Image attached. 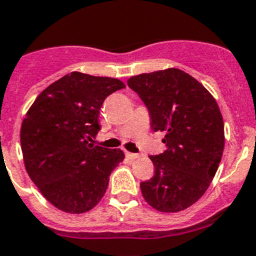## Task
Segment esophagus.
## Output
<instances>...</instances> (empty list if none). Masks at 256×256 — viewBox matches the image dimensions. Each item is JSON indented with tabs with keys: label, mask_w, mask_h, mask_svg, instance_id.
Masks as SVG:
<instances>
[{
	"label": "esophagus",
	"mask_w": 256,
	"mask_h": 256,
	"mask_svg": "<svg viewBox=\"0 0 256 256\" xmlns=\"http://www.w3.org/2000/svg\"><path fill=\"white\" fill-rule=\"evenodd\" d=\"M124 154H126V158H130V160H134V158H139V154H132V152H128V151L124 152Z\"/></svg>",
	"instance_id": "obj_1"
}]
</instances>
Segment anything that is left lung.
Masks as SVG:
<instances>
[{
	"label": "left lung",
	"instance_id": "obj_1",
	"mask_svg": "<svg viewBox=\"0 0 256 256\" xmlns=\"http://www.w3.org/2000/svg\"><path fill=\"white\" fill-rule=\"evenodd\" d=\"M147 106L154 132H165L166 150L150 156L151 180L143 198L160 212H178L207 191L224 151V121L214 96L180 68L135 75L128 80Z\"/></svg>",
	"mask_w": 256,
	"mask_h": 256
}]
</instances>
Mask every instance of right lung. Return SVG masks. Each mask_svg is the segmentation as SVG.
<instances>
[{"label":"right lung","mask_w":256,"mask_h":256,"mask_svg":"<svg viewBox=\"0 0 256 256\" xmlns=\"http://www.w3.org/2000/svg\"><path fill=\"white\" fill-rule=\"evenodd\" d=\"M124 88L121 80L70 72L36 98L23 120L26 170L46 200L68 214L95 207L124 152L94 146L102 102Z\"/></svg>","instance_id":"right-lung-1"}]
</instances>
